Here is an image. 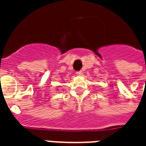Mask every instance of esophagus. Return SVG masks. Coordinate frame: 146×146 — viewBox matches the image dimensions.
I'll return each instance as SVG.
<instances>
[{
    "label": "esophagus",
    "mask_w": 146,
    "mask_h": 146,
    "mask_svg": "<svg viewBox=\"0 0 146 146\" xmlns=\"http://www.w3.org/2000/svg\"><path fill=\"white\" fill-rule=\"evenodd\" d=\"M82 74V72L81 70L80 71H78V72H76V75L78 76H81Z\"/></svg>",
    "instance_id": "1"
}]
</instances>
